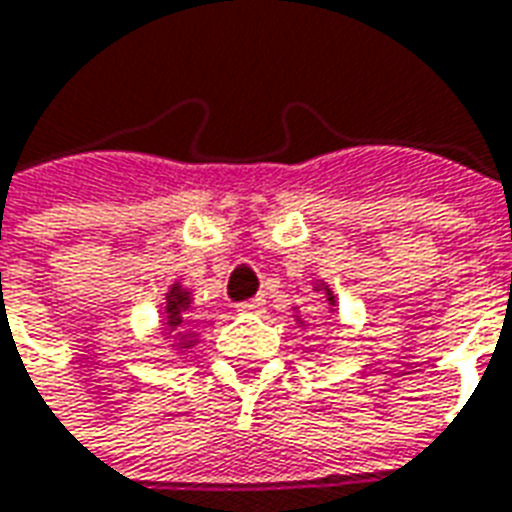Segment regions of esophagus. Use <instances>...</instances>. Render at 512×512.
<instances>
[{
  "label": "esophagus",
  "mask_w": 512,
  "mask_h": 512,
  "mask_svg": "<svg viewBox=\"0 0 512 512\" xmlns=\"http://www.w3.org/2000/svg\"><path fill=\"white\" fill-rule=\"evenodd\" d=\"M239 314H262L264 311V297H250V300H242L237 306Z\"/></svg>",
  "instance_id": "34e87169"
}]
</instances>
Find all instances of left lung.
Returning <instances> with one entry per match:
<instances>
[{
  "instance_id": "8db88e82",
  "label": "left lung",
  "mask_w": 512,
  "mask_h": 512,
  "mask_svg": "<svg viewBox=\"0 0 512 512\" xmlns=\"http://www.w3.org/2000/svg\"><path fill=\"white\" fill-rule=\"evenodd\" d=\"M322 289H325V297H328V303H331V306H333V292H331V289H328V286H322Z\"/></svg>"
}]
</instances>
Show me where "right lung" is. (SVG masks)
<instances>
[{"label":"right lung","mask_w":512,"mask_h":512,"mask_svg":"<svg viewBox=\"0 0 512 512\" xmlns=\"http://www.w3.org/2000/svg\"><path fill=\"white\" fill-rule=\"evenodd\" d=\"M190 292L181 289L179 284H173V289L165 297V308H162V325H165V336L176 350H190L192 344V333L187 331L190 325Z\"/></svg>","instance_id":"right-lung-1"}]
</instances>
